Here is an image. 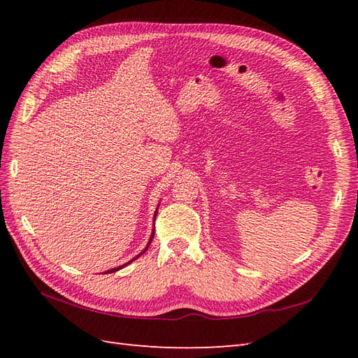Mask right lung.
<instances>
[{
    "label": "right lung",
    "mask_w": 358,
    "mask_h": 358,
    "mask_svg": "<svg viewBox=\"0 0 358 358\" xmlns=\"http://www.w3.org/2000/svg\"><path fill=\"white\" fill-rule=\"evenodd\" d=\"M155 217H156V216H155ZM152 238H155V233H152V235H151V238H150V243H148V245H150V244H151V241H152ZM148 245H147V249H148ZM147 249H145V250H147ZM145 250H143V252H142V253H145ZM142 253H141V255H142ZM141 255H138V257H141ZM138 257H137V258H138ZM133 261H134V259H133ZM133 261H129V262H133ZM129 262H128V264H129ZM125 266H127V264H125ZM125 266H122V267H125ZM122 267H115V268H111V271H106V272H105V273H111V272H117V271H120V268H122Z\"/></svg>",
    "instance_id": "obj_1"
}]
</instances>
